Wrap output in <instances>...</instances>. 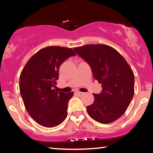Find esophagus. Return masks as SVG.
<instances>
[{"mask_svg":"<svg viewBox=\"0 0 153 153\" xmlns=\"http://www.w3.org/2000/svg\"><path fill=\"white\" fill-rule=\"evenodd\" d=\"M76 94L78 95L79 96H82L85 94V93H82V92H79V91H77L76 92Z\"/></svg>","mask_w":153,"mask_h":153,"instance_id":"1","label":"esophagus"}]
</instances>
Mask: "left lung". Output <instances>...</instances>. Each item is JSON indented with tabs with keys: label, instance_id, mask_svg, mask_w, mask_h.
<instances>
[{
	"label": "left lung",
	"instance_id": "left-lung-1",
	"mask_svg": "<svg viewBox=\"0 0 153 153\" xmlns=\"http://www.w3.org/2000/svg\"><path fill=\"white\" fill-rule=\"evenodd\" d=\"M77 55L91 67L94 79L102 83V91L94 94L88 114L102 124L116 120L126 111L134 93V75L126 60L116 49L106 45L74 47Z\"/></svg>",
	"mask_w": 153,
	"mask_h": 153
}]
</instances>
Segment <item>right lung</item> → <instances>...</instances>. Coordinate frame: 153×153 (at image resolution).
<instances>
[{
	"instance_id": "1",
	"label": "right lung",
	"mask_w": 153,
	"mask_h": 153,
	"mask_svg": "<svg viewBox=\"0 0 153 153\" xmlns=\"http://www.w3.org/2000/svg\"><path fill=\"white\" fill-rule=\"evenodd\" d=\"M74 56L71 48L45 47L29 59L21 73L19 89L25 108L42 126H58L68 116V102L74 93L58 92L55 88L60 66Z\"/></svg>"
}]
</instances>
